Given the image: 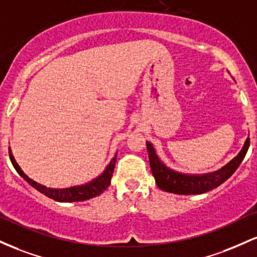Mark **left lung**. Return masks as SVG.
Instances as JSON below:
<instances>
[{
  "label": "left lung",
  "mask_w": 257,
  "mask_h": 257,
  "mask_svg": "<svg viewBox=\"0 0 257 257\" xmlns=\"http://www.w3.org/2000/svg\"><path fill=\"white\" fill-rule=\"evenodd\" d=\"M249 146L250 138L247 137L237 157L233 158L228 164L222 166L221 169L207 172V174H184V172L176 171L171 167L166 166L165 163L161 161L151 142H147V151H148L152 174L155 178V183L161 191L174 193V194L189 195L203 194L228 180L243 161Z\"/></svg>",
  "instance_id": "left-lung-1"
}]
</instances>
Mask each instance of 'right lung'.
Returning <instances> with one entry per match:
<instances>
[{"mask_svg": "<svg viewBox=\"0 0 257 257\" xmlns=\"http://www.w3.org/2000/svg\"><path fill=\"white\" fill-rule=\"evenodd\" d=\"M10 159L12 161V165L14 169L17 170L19 176H22L27 182L30 184L31 187L37 189L40 193L45 194L46 197L53 199L56 201H60V203H71V201H83L87 200V199L94 198L97 195L102 194L106 188L110 184L111 177H113L115 163H116V154L113 159L110 160V163L106 165L104 171L102 172L99 176H97L96 178L90 181L87 183L79 184V186H73V187H66V188H51V187H46L41 183H37L36 181L31 180L28 175L24 174L20 166L18 165L16 159L13 157L12 149L10 148Z\"/></svg>", "mask_w": 257, "mask_h": 257, "instance_id": "1", "label": "right lung"}]
</instances>
